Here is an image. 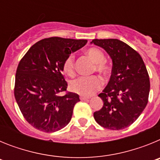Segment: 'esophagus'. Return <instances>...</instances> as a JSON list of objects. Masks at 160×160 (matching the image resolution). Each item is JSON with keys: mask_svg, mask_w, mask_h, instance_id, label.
<instances>
[{"mask_svg": "<svg viewBox=\"0 0 160 160\" xmlns=\"http://www.w3.org/2000/svg\"><path fill=\"white\" fill-rule=\"evenodd\" d=\"M90 97H85V96H80V99L82 100V101H84V100H88L90 99Z\"/></svg>", "mask_w": 160, "mask_h": 160, "instance_id": "1", "label": "esophagus"}]
</instances>
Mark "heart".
<instances>
[{
  "mask_svg": "<svg viewBox=\"0 0 160 160\" xmlns=\"http://www.w3.org/2000/svg\"><path fill=\"white\" fill-rule=\"evenodd\" d=\"M86 54L95 63L94 67L96 71L99 72L102 75L108 74L110 67L105 62V55L100 49L97 48H90L86 51ZM63 70L67 75H74L75 66L73 56L70 55L65 60L63 63ZM101 87L102 81L98 76L80 77L72 81L70 83L72 91L83 96L92 95Z\"/></svg>",
  "mask_w": 160,
  "mask_h": 160,
  "instance_id": "b5f03b06",
  "label": "heart"
}]
</instances>
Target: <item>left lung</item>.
I'll return each mask as SVG.
<instances>
[{
    "instance_id": "1",
    "label": "left lung",
    "mask_w": 160,
    "mask_h": 160,
    "mask_svg": "<svg viewBox=\"0 0 160 160\" xmlns=\"http://www.w3.org/2000/svg\"><path fill=\"white\" fill-rule=\"evenodd\" d=\"M90 43L102 48L113 65L110 81L98 94L103 106L94 113V118L107 129H124L135 122L148 104L150 80L146 66L139 53L122 41L94 39Z\"/></svg>"
}]
</instances>
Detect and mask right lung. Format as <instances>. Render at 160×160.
I'll return each mask as SVG.
<instances>
[{
	"label": "right lung",
	"instance_id": "1",
	"mask_svg": "<svg viewBox=\"0 0 160 160\" xmlns=\"http://www.w3.org/2000/svg\"><path fill=\"white\" fill-rule=\"evenodd\" d=\"M87 40L53 37L31 46L20 61L15 78L14 96L28 122L44 132H55L70 122L78 94L66 93L63 63Z\"/></svg>",
	"mask_w": 160,
	"mask_h": 160
}]
</instances>
